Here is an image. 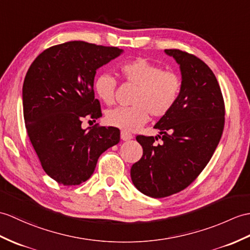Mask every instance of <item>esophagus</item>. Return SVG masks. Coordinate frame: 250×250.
Wrapping results in <instances>:
<instances>
[{
  "label": "esophagus",
  "instance_id": "34e87169",
  "mask_svg": "<svg viewBox=\"0 0 250 250\" xmlns=\"http://www.w3.org/2000/svg\"><path fill=\"white\" fill-rule=\"evenodd\" d=\"M120 137H121V139H123V141H130V139L133 138V135L131 134V133L126 132V131H121Z\"/></svg>",
  "mask_w": 250,
  "mask_h": 250
}]
</instances>
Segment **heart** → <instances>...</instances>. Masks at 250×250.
Returning <instances> with one entry per match:
<instances>
[{
    "label": "heart",
    "mask_w": 250,
    "mask_h": 250,
    "mask_svg": "<svg viewBox=\"0 0 250 250\" xmlns=\"http://www.w3.org/2000/svg\"><path fill=\"white\" fill-rule=\"evenodd\" d=\"M125 79L138 86L132 98L131 106H118L108 109L105 120L108 125L125 131H134L148 119L163 117L175 105L181 90V81L172 71H163L160 66L145 59L125 62L120 67ZM116 80L111 73L98 75L94 89L98 98L105 104L115 100Z\"/></svg>",
    "instance_id": "b5f03b06"
}]
</instances>
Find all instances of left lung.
<instances>
[{"label": "left lung", "mask_w": 250, "mask_h": 250, "mask_svg": "<svg viewBox=\"0 0 250 250\" xmlns=\"http://www.w3.org/2000/svg\"><path fill=\"white\" fill-rule=\"evenodd\" d=\"M181 72V90L173 107L155 124V137L138 135L143 156L131 167V179L153 198L188 188L211 160L223 134L225 105L213 71L191 54L165 50ZM161 138L163 142L155 143Z\"/></svg>", "instance_id": "8db88e82"}]
</instances>
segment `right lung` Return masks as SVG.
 <instances>
[{
    "label": "right lung",
    "mask_w": 250,
    "mask_h": 250,
    "mask_svg": "<svg viewBox=\"0 0 250 250\" xmlns=\"http://www.w3.org/2000/svg\"><path fill=\"white\" fill-rule=\"evenodd\" d=\"M123 53L117 46L69 42L43 51L28 69L22 88L26 131L43 170L60 184L88 180L99 156L120 141L117 127L83 129L82 120L102 116L95 75Z\"/></svg>",
    "instance_id": "add662e5"
}]
</instances>
